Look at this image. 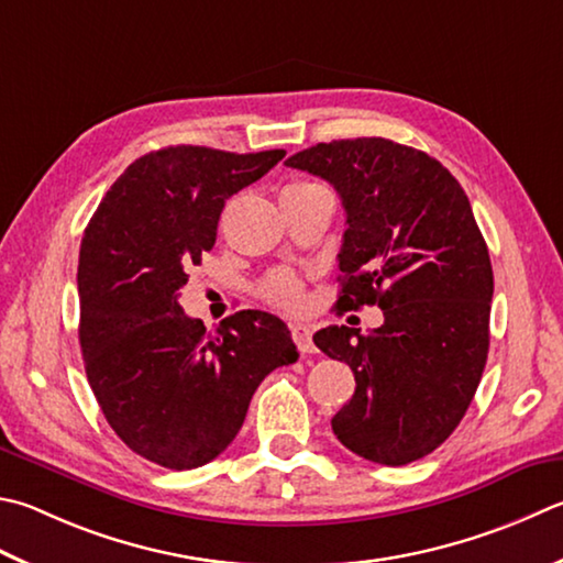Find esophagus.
Segmentation results:
<instances>
[{
	"mask_svg": "<svg viewBox=\"0 0 563 563\" xmlns=\"http://www.w3.org/2000/svg\"><path fill=\"white\" fill-rule=\"evenodd\" d=\"M290 332H292L295 344H298V350H300L302 354H312V352H314L310 324H300V322H298V324L290 327Z\"/></svg>",
	"mask_w": 563,
	"mask_h": 563,
	"instance_id": "esophagus-1",
	"label": "esophagus"
}]
</instances>
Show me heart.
Here are the masks:
<instances>
[{
    "mask_svg": "<svg viewBox=\"0 0 563 563\" xmlns=\"http://www.w3.org/2000/svg\"><path fill=\"white\" fill-rule=\"evenodd\" d=\"M308 187H317V184L314 181H292L283 191L308 189ZM263 295L271 302L280 305V308H288V310H298V308H302V302H305L302 283L295 278L292 273H273L271 278L263 283Z\"/></svg>",
    "mask_w": 563,
    "mask_h": 563,
    "instance_id": "heart-1",
    "label": "heart"
}]
</instances>
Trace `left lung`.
<instances>
[{"mask_svg":"<svg viewBox=\"0 0 563 563\" xmlns=\"http://www.w3.org/2000/svg\"><path fill=\"white\" fill-rule=\"evenodd\" d=\"M285 165L342 199L336 310L384 312L366 334L332 324L312 336L356 382L332 431L372 463H413L463 421L487 362L493 263L467 194L441 162L384 137L320 142Z\"/></svg>","mask_w":563,"mask_h":563,"instance_id":"left-lung-1","label":"left lung"}]
</instances>
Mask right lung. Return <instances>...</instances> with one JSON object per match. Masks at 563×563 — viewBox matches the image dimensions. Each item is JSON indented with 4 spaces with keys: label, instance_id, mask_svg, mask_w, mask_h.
<instances>
[{
    "label": "right lung",
    "instance_id": "add662e5",
    "mask_svg": "<svg viewBox=\"0 0 563 563\" xmlns=\"http://www.w3.org/2000/svg\"><path fill=\"white\" fill-rule=\"evenodd\" d=\"M283 157L150 152L112 184L80 241L88 384L120 441L162 467L191 470L227 451L258 384L298 362L280 317L241 310L209 332L179 305L189 271L217 243L223 203Z\"/></svg>",
    "mask_w": 563,
    "mask_h": 563
}]
</instances>
